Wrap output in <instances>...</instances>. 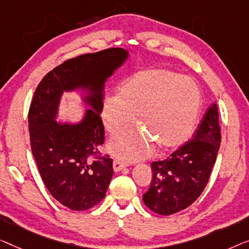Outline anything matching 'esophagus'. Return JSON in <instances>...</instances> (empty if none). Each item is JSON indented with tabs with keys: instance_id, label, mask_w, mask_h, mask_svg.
Wrapping results in <instances>:
<instances>
[{
	"instance_id": "1",
	"label": "esophagus",
	"mask_w": 249,
	"mask_h": 249,
	"mask_svg": "<svg viewBox=\"0 0 249 249\" xmlns=\"http://www.w3.org/2000/svg\"><path fill=\"white\" fill-rule=\"evenodd\" d=\"M126 167V164L123 162V161H121V160H114V162H113V168H114V170L116 171H121L122 169H123V168H125Z\"/></svg>"
}]
</instances>
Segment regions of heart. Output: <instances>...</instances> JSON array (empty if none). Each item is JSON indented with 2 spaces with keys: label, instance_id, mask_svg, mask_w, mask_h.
<instances>
[{
  "label": "heart",
  "instance_id": "1",
  "mask_svg": "<svg viewBox=\"0 0 249 249\" xmlns=\"http://www.w3.org/2000/svg\"><path fill=\"white\" fill-rule=\"evenodd\" d=\"M202 107L195 81L168 69H146L122 83L118 97L105 100L103 122L114 135L136 122L142 129L127 131L111 140L108 150L129 162L144 159L155 146L159 151L177 148L194 131Z\"/></svg>",
  "mask_w": 249,
  "mask_h": 249
}]
</instances>
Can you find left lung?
Listing matches in <instances>:
<instances>
[{
    "label": "left lung",
    "mask_w": 249,
    "mask_h": 249,
    "mask_svg": "<svg viewBox=\"0 0 249 249\" xmlns=\"http://www.w3.org/2000/svg\"><path fill=\"white\" fill-rule=\"evenodd\" d=\"M221 134L216 104H212L191 141L162 161L151 163L152 180L143 202L151 211L170 215L188 208L202 194L216 160Z\"/></svg>",
    "instance_id": "left-lung-1"
}]
</instances>
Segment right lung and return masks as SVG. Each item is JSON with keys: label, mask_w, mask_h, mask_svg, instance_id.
Here are the masks:
<instances>
[{"label": "right lung", "mask_w": 249, "mask_h": 249, "mask_svg": "<svg viewBox=\"0 0 249 249\" xmlns=\"http://www.w3.org/2000/svg\"><path fill=\"white\" fill-rule=\"evenodd\" d=\"M128 57L124 48L80 55L47 73L35 91L28 115L31 151L45 186L73 211L98 204L113 177V159L92 157L100 155L105 139V85ZM65 92H80L89 107L79 122L57 121Z\"/></svg>", "instance_id": "right-lung-1"}]
</instances>
